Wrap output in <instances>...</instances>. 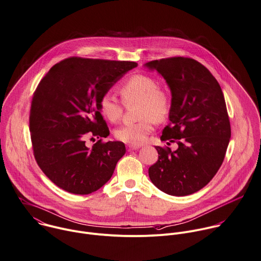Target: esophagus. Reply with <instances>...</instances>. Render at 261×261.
I'll use <instances>...</instances> for the list:
<instances>
[{
	"instance_id": "esophagus-1",
	"label": "esophagus",
	"mask_w": 261,
	"mask_h": 261,
	"mask_svg": "<svg viewBox=\"0 0 261 261\" xmlns=\"http://www.w3.org/2000/svg\"><path fill=\"white\" fill-rule=\"evenodd\" d=\"M126 149H127V151H128V152H130V151H134V150H138V149H140V146L127 145V146H126Z\"/></svg>"
}]
</instances>
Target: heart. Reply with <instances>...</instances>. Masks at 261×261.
<instances>
[{"instance_id":"heart-1","label":"heart","mask_w":261,"mask_h":261,"mask_svg":"<svg viewBox=\"0 0 261 261\" xmlns=\"http://www.w3.org/2000/svg\"><path fill=\"white\" fill-rule=\"evenodd\" d=\"M120 94L125 102H140L139 117L142 119L136 123L120 126L115 130V137L128 145H142L153 130L155 120L161 121L168 115L170 109L169 97L165 91L158 88L155 79L145 74L130 76L120 87ZM99 107L102 115L111 122L120 119L121 104L111 94L102 96Z\"/></svg>"}]
</instances>
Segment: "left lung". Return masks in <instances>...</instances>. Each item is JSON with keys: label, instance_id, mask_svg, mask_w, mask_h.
Masks as SVG:
<instances>
[{"label": "left lung", "instance_id": "8db88e82", "mask_svg": "<svg viewBox=\"0 0 261 261\" xmlns=\"http://www.w3.org/2000/svg\"><path fill=\"white\" fill-rule=\"evenodd\" d=\"M156 70L171 93L169 124L161 140L178 148L156 146L158 161L149 168L151 181L171 196H187L204 188L219 169L230 139V125L219 84L191 58L172 57L144 65Z\"/></svg>", "mask_w": 261, "mask_h": 261}]
</instances>
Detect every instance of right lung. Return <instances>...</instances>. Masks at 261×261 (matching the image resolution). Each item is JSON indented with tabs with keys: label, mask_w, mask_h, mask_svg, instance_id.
Masks as SVG:
<instances>
[{
	"label": "right lung",
	"mask_w": 261,
	"mask_h": 261,
	"mask_svg": "<svg viewBox=\"0 0 261 261\" xmlns=\"http://www.w3.org/2000/svg\"><path fill=\"white\" fill-rule=\"evenodd\" d=\"M137 66L130 61L71 57L55 64L39 84L30 112L34 154L60 189L88 195L111 178L125 154L124 144L100 140L89 148L86 140L109 135L100 99Z\"/></svg>",
	"instance_id": "1"
}]
</instances>
